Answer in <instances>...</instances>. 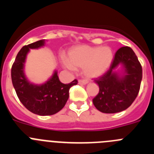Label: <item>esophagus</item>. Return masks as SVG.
<instances>
[{"mask_svg": "<svg viewBox=\"0 0 154 154\" xmlns=\"http://www.w3.org/2000/svg\"><path fill=\"white\" fill-rule=\"evenodd\" d=\"M87 83H88V81H87V80H79V84H80V85H86Z\"/></svg>", "mask_w": 154, "mask_h": 154, "instance_id": "obj_1", "label": "esophagus"}]
</instances>
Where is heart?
Wrapping results in <instances>:
<instances>
[{
  "label": "heart",
  "mask_w": 154,
  "mask_h": 154,
  "mask_svg": "<svg viewBox=\"0 0 154 154\" xmlns=\"http://www.w3.org/2000/svg\"><path fill=\"white\" fill-rule=\"evenodd\" d=\"M113 60V52L108 46H74L68 53V62L64 63L69 69H80L88 79L103 75Z\"/></svg>",
  "instance_id": "1"
}]
</instances>
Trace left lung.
<instances>
[{
  "instance_id": "left-lung-1",
  "label": "left lung",
  "mask_w": 154,
  "mask_h": 154,
  "mask_svg": "<svg viewBox=\"0 0 154 154\" xmlns=\"http://www.w3.org/2000/svg\"><path fill=\"white\" fill-rule=\"evenodd\" d=\"M119 65L125 71L122 76L115 72ZM142 66L131 48L125 46L117 50L109 69L95 80L99 87L92 99L94 106L104 113L122 112L131 106L140 89Z\"/></svg>"
}]
</instances>
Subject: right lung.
<instances>
[{"mask_svg":"<svg viewBox=\"0 0 154 154\" xmlns=\"http://www.w3.org/2000/svg\"><path fill=\"white\" fill-rule=\"evenodd\" d=\"M45 40L25 45L16 56L12 65L11 80L19 100L30 112L39 116L54 115L59 112L67 102L69 89L77 85L73 80L69 84L62 83L55 71L52 77L45 84L35 85L28 81L24 73V65L30 48H38L44 45Z\"/></svg>","mask_w":154,"mask_h":154,"instance_id":"right-lung-1","label":"right lung"}]
</instances>
